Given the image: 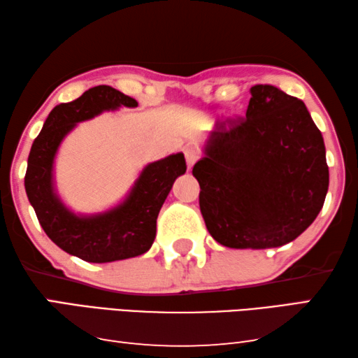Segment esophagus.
<instances>
[{
  "instance_id": "esophagus-1",
  "label": "esophagus",
  "mask_w": 358,
  "mask_h": 358,
  "mask_svg": "<svg viewBox=\"0 0 358 358\" xmlns=\"http://www.w3.org/2000/svg\"><path fill=\"white\" fill-rule=\"evenodd\" d=\"M185 158L187 162V167H192L200 158V153L196 150V148H186L185 150Z\"/></svg>"
}]
</instances>
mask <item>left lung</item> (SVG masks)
<instances>
[{
	"label": "left lung",
	"mask_w": 358,
	"mask_h": 358,
	"mask_svg": "<svg viewBox=\"0 0 358 358\" xmlns=\"http://www.w3.org/2000/svg\"><path fill=\"white\" fill-rule=\"evenodd\" d=\"M245 117L217 123L192 167L210 235L231 249H268L296 239L329 189L322 134L302 100L272 84L250 89Z\"/></svg>",
	"instance_id": "1"
}]
</instances>
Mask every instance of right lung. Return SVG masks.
Returning <instances> with one entry per match:
<instances>
[{
	"mask_svg": "<svg viewBox=\"0 0 358 358\" xmlns=\"http://www.w3.org/2000/svg\"><path fill=\"white\" fill-rule=\"evenodd\" d=\"M134 108L138 101L111 86H96L80 99L53 108L31 147L24 187L43 231L70 255L89 263H109L138 257L157 236V219L173 181L186 172L183 153L148 164L129 197L114 210L92 217L70 213L53 191V159L57 147L78 122L108 109Z\"/></svg>",
	"mask_w": 358,
	"mask_h": 358,
	"instance_id": "add662e5",
	"label": "right lung"
}]
</instances>
